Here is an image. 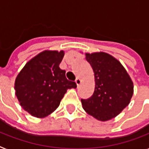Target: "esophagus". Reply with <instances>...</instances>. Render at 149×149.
<instances>
[{
  "label": "esophagus",
  "mask_w": 149,
  "mask_h": 149,
  "mask_svg": "<svg viewBox=\"0 0 149 149\" xmlns=\"http://www.w3.org/2000/svg\"><path fill=\"white\" fill-rule=\"evenodd\" d=\"M81 83H82V80H81L80 79H79V78H77V79H76V83H77V86H79L80 85Z\"/></svg>",
  "instance_id": "esophagus-1"
}]
</instances>
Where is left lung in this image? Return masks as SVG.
<instances>
[{"label": "left lung", "instance_id": "obj_1", "mask_svg": "<svg viewBox=\"0 0 149 149\" xmlns=\"http://www.w3.org/2000/svg\"><path fill=\"white\" fill-rule=\"evenodd\" d=\"M95 77V90L91 97L81 100L83 109L100 121L117 116L130 102L133 82L117 59L104 52L86 54Z\"/></svg>", "mask_w": 149, "mask_h": 149}]
</instances>
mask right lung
Instances as JSON below:
<instances>
[{
  "label": "right lung",
  "instance_id": "add662e5",
  "mask_svg": "<svg viewBox=\"0 0 149 149\" xmlns=\"http://www.w3.org/2000/svg\"><path fill=\"white\" fill-rule=\"evenodd\" d=\"M63 56V50H44L29 60L16 77L17 98L32 116L43 118L51 114L67 89L77 88L59 66Z\"/></svg>",
  "mask_w": 149,
  "mask_h": 149
}]
</instances>
